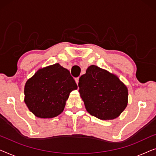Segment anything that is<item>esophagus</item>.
<instances>
[{
  "instance_id": "1",
  "label": "esophagus",
  "mask_w": 156,
  "mask_h": 156,
  "mask_svg": "<svg viewBox=\"0 0 156 156\" xmlns=\"http://www.w3.org/2000/svg\"><path fill=\"white\" fill-rule=\"evenodd\" d=\"M75 82L76 83V84H78V83H79V77L75 78Z\"/></svg>"
}]
</instances>
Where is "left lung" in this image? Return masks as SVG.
I'll list each match as a JSON object with an SVG mask.
<instances>
[{
	"mask_svg": "<svg viewBox=\"0 0 156 156\" xmlns=\"http://www.w3.org/2000/svg\"><path fill=\"white\" fill-rule=\"evenodd\" d=\"M79 92L87 112L101 120L120 116L128 105V88L116 74L96 65L79 80Z\"/></svg>",
	"mask_w": 156,
	"mask_h": 156,
	"instance_id": "8db88e82",
	"label": "left lung"
}]
</instances>
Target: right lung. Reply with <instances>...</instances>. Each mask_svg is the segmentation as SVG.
<instances>
[{"instance_id": "1", "label": "right lung", "mask_w": 156, "mask_h": 156, "mask_svg": "<svg viewBox=\"0 0 156 156\" xmlns=\"http://www.w3.org/2000/svg\"><path fill=\"white\" fill-rule=\"evenodd\" d=\"M76 89L69 70L56 63L40 68L27 80L24 101L36 117L52 119L63 112L70 92Z\"/></svg>"}]
</instances>
